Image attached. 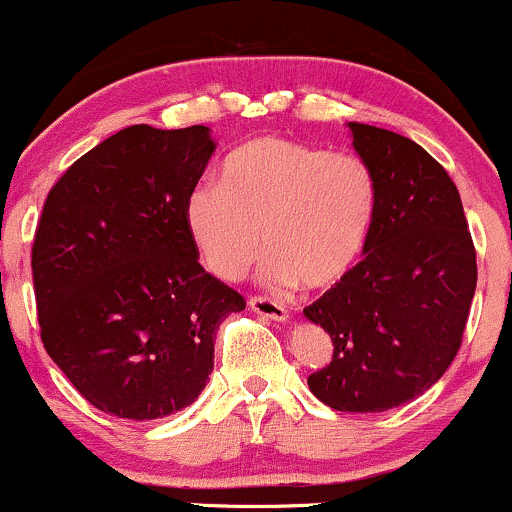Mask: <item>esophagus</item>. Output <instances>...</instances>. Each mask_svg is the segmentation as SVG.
Here are the masks:
<instances>
[{
    "mask_svg": "<svg viewBox=\"0 0 512 512\" xmlns=\"http://www.w3.org/2000/svg\"><path fill=\"white\" fill-rule=\"evenodd\" d=\"M247 306H250L255 313H260V316L272 318V320H286V316H289L282 303L267 299V296H250V299H247Z\"/></svg>",
    "mask_w": 512,
    "mask_h": 512,
    "instance_id": "34e87169",
    "label": "esophagus"
}]
</instances>
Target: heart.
Wrapping results in <instances>:
<instances>
[{"instance_id":"1","label":"heart","mask_w":512,"mask_h":512,"mask_svg":"<svg viewBox=\"0 0 512 512\" xmlns=\"http://www.w3.org/2000/svg\"><path fill=\"white\" fill-rule=\"evenodd\" d=\"M379 182L367 160L284 136L247 140L223 162L221 184L184 199L201 262L235 282L265 243V277L323 291L355 269L372 233Z\"/></svg>"}]
</instances>
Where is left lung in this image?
<instances>
[{
    "label": "left lung",
    "mask_w": 512,
    "mask_h": 512,
    "mask_svg": "<svg viewBox=\"0 0 512 512\" xmlns=\"http://www.w3.org/2000/svg\"><path fill=\"white\" fill-rule=\"evenodd\" d=\"M379 206L364 260L303 308L333 340L308 389L335 411L379 413L425 393L462 347L476 247L457 184L411 138L350 123Z\"/></svg>",
    "instance_id": "1"
}]
</instances>
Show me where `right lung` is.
<instances>
[{
  "label": "right lung",
  "mask_w": 512,
  "mask_h": 512,
  "mask_svg": "<svg viewBox=\"0 0 512 512\" xmlns=\"http://www.w3.org/2000/svg\"><path fill=\"white\" fill-rule=\"evenodd\" d=\"M206 126L106 138L48 192L31 247L46 352L101 413L155 420L199 398L213 340L245 299L199 265L184 199L213 153Z\"/></svg>",
  "instance_id": "obj_1"
}]
</instances>
